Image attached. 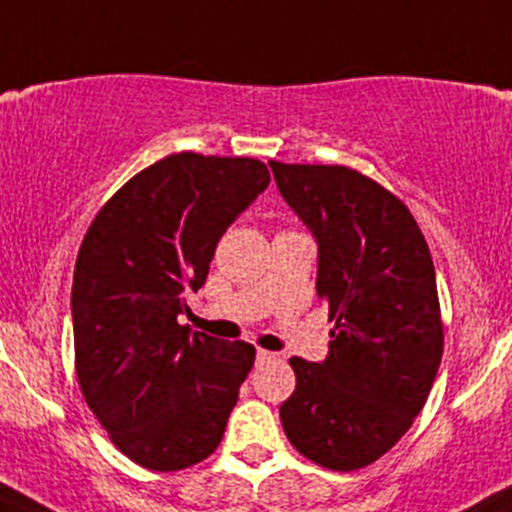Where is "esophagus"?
I'll return each instance as SVG.
<instances>
[{
    "instance_id": "1",
    "label": "esophagus",
    "mask_w": 512,
    "mask_h": 512,
    "mask_svg": "<svg viewBox=\"0 0 512 512\" xmlns=\"http://www.w3.org/2000/svg\"><path fill=\"white\" fill-rule=\"evenodd\" d=\"M270 361H278V353L260 348V351H257V364H270Z\"/></svg>"
}]
</instances>
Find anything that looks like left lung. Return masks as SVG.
I'll return each instance as SVG.
<instances>
[{
    "label": "left lung",
    "mask_w": 512,
    "mask_h": 512,
    "mask_svg": "<svg viewBox=\"0 0 512 512\" xmlns=\"http://www.w3.org/2000/svg\"><path fill=\"white\" fill-rule=\"evenodd\" d=\"M285 202L318 240V298L333 321L323 364L293 356L280 407L290 444L315 465L361 470L422 412L444 348L432 255L396 194L348 166L270 161Z\"/></svg>",
    "instance_id": "left-lung-1"
}]
</instances>
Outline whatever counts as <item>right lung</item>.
Instances as JSON below:
<instances>
[{
  "instance_id": "add662e5",
  "label": "right lung",
  "mask_w": 512,
  "mask_h": 512,
  "mask_svg": "<svg viewBox=\"0 0 512 512\" xmlns=\"http://www.w3.org/2000/svg\"><path fill=\"white\" fill-rule=\"evenodd\" d=\"M270 184L247 156L169 154L100 207L73 275L75 374L90 412L136 465L176 472L222 442L255 346L191 333L176 315L217 242Z\"/></svg>"
}]
</instances>
